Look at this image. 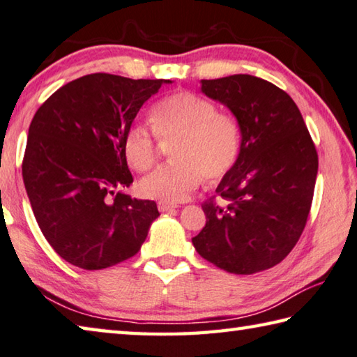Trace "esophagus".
Wrapping results in <instances>:
<instances>
[{
    "instance_id": "1",
    "label": "esophagus",
    "mask_w": 357,
    "mask_h": 357,
    "mask_svg": "<svg viewBox=\"0 0 357 357\" xmlns=\"http://www.w3.org/2000/svg\"><path fill=\"white\" fill-rule=\"evenodd\" d=\"M175 208L174 204H167V202H158V210L161 211V213H165V211H169Z\"/></svg>"
}]
</instances>
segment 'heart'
I'll return each mask as SVG.
<instances>
[{
	"mask_svg": "<svg viewBox=\"0 0 357 357\" xmlns=\"http://www.w3.org/2000/svg\"><path fill=\"white\" fill-rule=\"evenodd\" d=\"M152 130L133 125L123 136V156L137 172L152 169L158 139L172 144L171 165L141 180L139 191L153 201L183 202L199 183H215L240 158L243 130L235 116L220 112L216 103L195 92L180 91L161 98L152 109Z\"/></svg>",
	"mask_w": 357,
	"mask_h": 357,
	"instance_id": "obj_1",
	"label": "heart"
}]
</instances>
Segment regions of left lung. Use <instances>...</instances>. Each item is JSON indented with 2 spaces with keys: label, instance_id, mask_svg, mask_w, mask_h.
I'll return each instance as SVG.
<instances>
[{
  "label": "left lung",
  "instance_id": "8db88e82",
  "mask_svg": "<svg viewBox=\"0 0 357 357\" xmlns=\"http://www.w3.org/2000/svg\"><path fill=\"white\" fill-rule=\"evenodd\" d=\"M202 92L227 106L243 130L240 158L202 204L205 227L192 238L210 264L234 274L282 261L307 222L318 153L296 103L252 75L202 79Z\"/></svg>",
  "mask_w": 357,
  "mask_h": 357
}]
</instances>
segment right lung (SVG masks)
Returning a JSON list of instances; mask_svg holds the SVG:
<instances>
[{
    "label": "right lung",
    "mask_w": 357,
    "mask_h": 357,
    "mask_svg": "<svg viewBox=\"0 0 357 357\" xmlns=\"http://www.w3.org/2000/svg\"><path fill=\"white\" fill-rule=\"evenodd\" d=\"M169 79L91 73L59 87L33 117L22 162L31 208L58 255L83 270L133 257L160 216L133 183L123 136L144 102Z\"/></svg>",
    "instance_id": "right-lung-1"
}]
</instances>
